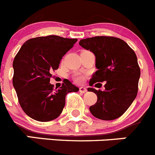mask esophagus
<instances>
[{
  "mask_svg": "<svg viewBox=\"0 0 155 155\" xmlns=\"http://www.w3.org/2000/svg\"><path fill=\"white\" fill-rule=\"evenodd\" d=\"M79 91H80L81 93H82V94H84V93L87 92V89L85 87H81L79 88Z\"/></svg>",
  "mask_w": 155,
  "mask_h": 155,
  "instance_id": "34e87169",
  "label": "esophagus"
}]
</instances>
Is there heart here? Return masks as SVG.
<instances>
[{"mask_svg":"<svg viewBox=\"0 0 155 155\" xmlns=\"http://www.w3.org/2000/svg\"><path fill=\"white\" fill-rule=\"evenodd\" d=\"M84 77L81 74H75L74 76L73 77V80L74 81V82H76V83L78 84L82 83V82L84 81Z\"/></svg>","mask_w":155,"mask_h":155,"instance_id":"1","label":"heart"}]
</instances>
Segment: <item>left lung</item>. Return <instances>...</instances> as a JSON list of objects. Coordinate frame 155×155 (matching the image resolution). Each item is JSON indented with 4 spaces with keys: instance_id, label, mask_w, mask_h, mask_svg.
<instances>
[{
    "instance_id": "obj_1",
    "label": "left lung",
    "mask_w": 155,
    "mask_h": 155,
    "mask_svg": "<svg viewBox=\"0 0 155 155\" xmlns=\"http://www.w3.org/2000/svg\"><path fill=\"white\" fill-rule=\"evenodd\" d=\"M79 45L95 54L97 71L90 81V86L107 81L104 91L87 89L97 96V103L90 107V111L102 120L120 117L138 94L141 71L135 51L123 39L113 36L87 38Z\"/></svg>"
}]
</instances>
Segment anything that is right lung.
<instances>
[{
    "instance_id": "add662e5",
    "label": "right lung",
    "mask_w": 155,
    "mask_h": 155,
    "mask_svg": "<svg viewBox=\"0 0 155 155\" xmlns=\"http://www.w3.org/2000/svg\"><path fill=\"white\" fill-rule=\"evenodd\" d=\"M77 41L54 35L32 38L16 54L13 85L20 107L32 119L40 122L56 119L65 105L67 94L79 91L68 80L58 90L49 83L51 72L58 68L62 57Z\"/></svg>"
}]
</instances>
